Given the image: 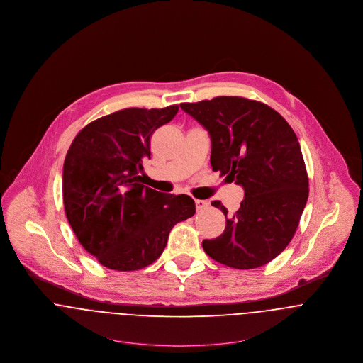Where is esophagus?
I'll use <instances>...</instances> for the list:
<instances>
[{
  "label": "esophagus",
  "instance_id": "obj_1",
  "mask_svg": "<svg viewBox=\"0 0 363 363\" xmlns=\"http://www.w3.org/2000/svg\"><path fill=\"white\" fill-rule=\"evenodd\" d=\"M194 204H196L197 211H203V210L208 208V206H210V203L206 200H194Z\"/></svg>",
  "mask_w": 363,
  "mask_h": 363
}]
</instances>
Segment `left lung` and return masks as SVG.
Returning a JSON list of instances; mask_svg holds the SVG:
<instances>
[{
    "mask_svg": "<svg viewBox=\"0 0 363 363\" xmlns=\"http://www.w3.org/2000/svg\"><path fill=\"white\" fill-rule=\"evenodd\" d=\"M181 108L211 138V166L226 182L244 188L240 208L223 233L204 240L213 260L233 269H256L279 255L298 229L308 199V177L295 131L273 108L244 97L220 96Z\"/></svg>",
    "mask_w": 363,
    "mask_h": 363,
    "instance_id": "left-lung-1",
    "label": "left lung"
}]
</instances>
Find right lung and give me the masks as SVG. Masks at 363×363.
<instances>
[{"mask_svg":"<svg viewBox=\"0 0 363 363\" xmlns=\"http://www.w3.org/2000/svg\"><path fill=\"white\" fill-rule=\"evenodd\" d=\"M178 106L128 108L93 121L74 138L63 167L67 219L81 245L104 267L140 270L166 248L174 225L196 213L192 197L143 185L150 138Z\"/></svg>","mask_w":363,"mask_h":363,"instance_id":"obj_1","label":"right lung"}]
</instances>
